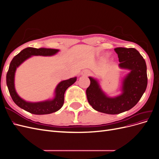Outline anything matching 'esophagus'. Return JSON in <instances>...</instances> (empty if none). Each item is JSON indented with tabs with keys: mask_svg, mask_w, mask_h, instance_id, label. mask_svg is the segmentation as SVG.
<instances>
[{
	"mask_svg": "<svg viewBox=\"0 0 159 159\" xmlns=\"http://www.w3.org/2000/svg\"><path fill=\"white\" fill-rule=\"evenodd\" d=\"M90 74V71L88 70H84L81 72V75L84 76H88Z\"/></svg>",
	"mask_w": 159,
	"mask_h": 159,
	"instance_id": "obj_1",
	"label": "esophagus"
}]
</instances>
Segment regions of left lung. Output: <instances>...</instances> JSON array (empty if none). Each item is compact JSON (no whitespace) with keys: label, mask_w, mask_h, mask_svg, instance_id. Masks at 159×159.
I'll return each mask as SVG.
<instances>
[{"label":"left lung","mask_w":159,"mask_h":159,"mask_svg":"<svg viewBox=\"0 0 159 159\" xmlns=\"http://www.w3.org/2000/svg\"><path fill=\"white\" fill-rule=\"evenodd\" d=\"M119 57V68L130 70L123 80L122 93L109 98L101 89L98 81L89 77L90 85L86 89L89 103L99 112L115 115L126 111L135 105L145 93L147 86V65L136 49L115 48Z\"/></svg>","instance_id":"8db88e82"}]
</instances>
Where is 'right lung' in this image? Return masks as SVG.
<instances>
[{
	"label": "right lung",
	"instance_id": "obj_1",
	"mask_svg": "<svg viewBox=\"0 0 159 159\" xmlns=\"http://www.w3.org/2000/svg\"><path fill=\"white\" fill-rule=\"evenodd\" d=\"M59 50L51 48H26L22 50L11 61L9 66L8 71L7 74V85L13 102L18 107L26 111L35 115L50 114L58 111L63 106L64 102V93L66 89L70 86L74 84L77 80L76 77L69 80H64L58 84L55 90V97L52 100L44 102L32 103L26 102L19 97L14 88V75L16 68L22 62L25 61L32 56H50L56 54Z\"/></svg>",
	"mask_w": 159,
	"mask_h": 159
}]
</instances>
